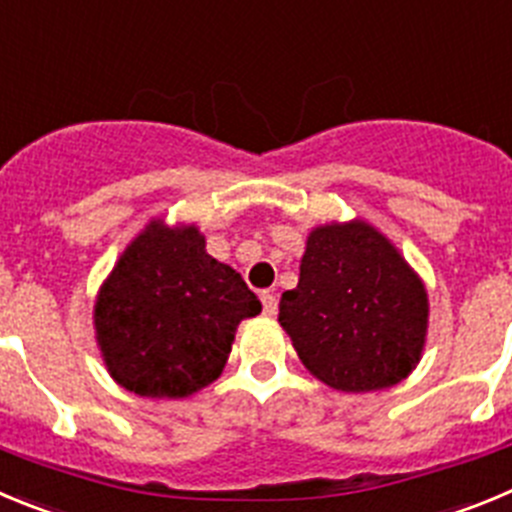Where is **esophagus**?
Here are the masks:
<instances>
[{"instance_id":"1","label":"esophagus","mask_w":512,"mask_h":512,"mask_svg":"<svg viewBox=\"0 0 512 512\" xmlns=\"http://www.w3.org/2000/svg\"><path fill=\"white\" fill-rule=\"evenodd\" d=\"M260 301H262V311H265V316H275V313H278V298H275V293L262 290Z\"/></svg>"}]
</instances>
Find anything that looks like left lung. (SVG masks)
<instances>
[{"label": "left lung", "instance_id": "obj_1", "mask_svg": "<svg viewBox=\"0 0 512 512\" xmlns=\"http://www.w3.org/2000/svg\"><path fill=\"white\" fill-rule=\"evenodd\" d=\"M278 321L313 377L370 393L398 385L418 365L428 296L390 239L354 219L308 234L301 278L280 298Z\"/></svg>", "mask_w": 512, "mask_h": 512}]
</instances>
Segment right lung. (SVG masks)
<instances>
[{
  "label": "right lung",
  "mask_w": 512,
  "mask_h": 512,
  "mask_svg": "<svg viewBox=\"0 0 512 512\" xmlns=\"http://www.w3.org/2000/svg\"><path fill=\"white\" fill-rule=\"evenodd\" d=\"M262 303L206 252L199 229L150 222L104 280L94 306L107 370L142 398H186L222 375L239 321Z\"/></svg>",
  "instance_id": "obj_1"
}]
</instances>
